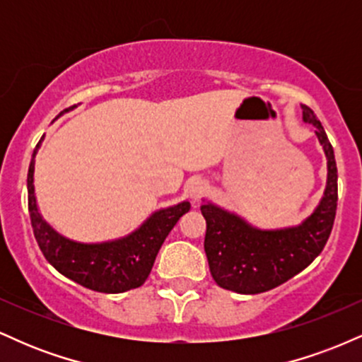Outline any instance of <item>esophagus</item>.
I'll list each match as a JSON object with an SVG mask.
<instances>
[{"label":"esophagus","instance_id":"obj_1","mask_svg":"<svg viewBox=\"0 0 362 362\" xmlns=\"http://www.w3.org/2000/svg\"><path fill=\"white\" fill-rule=\"evenodd\" d=\"M207 187H209L207 180H204V178H201V177H195L189 182V192H190V197H192L194 202L201 201L202 195L206 194Z\"/></svg>","mask_w":362,"mask_h":362}]
</instances>
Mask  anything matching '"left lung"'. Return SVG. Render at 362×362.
I'll return each mask as SVG.
<instances>
[{
  "mask_svg": "<svg viewBox=\"0 0 362 362\" xmlns=\"http://www.w3.org/2000/svg\"><path fill=\"white\" fill-rule=\"evenodd\" d=\"M303 120L315 134L327 156V187L317 209L298 226L260 230L238 214L204 202V250L216 284L240 294H259L277 288L320 255L325 247L337 211V165L334 148L315 112L301 105Z\"/></svg>",
  "mask_w": 362,
  "mask_h": 362,
  "instance_id": "left-lung-1",
  "label": "left lung"
}]
</instances>
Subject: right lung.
Segmentation results:
<instances>
[{"label": "right lung", "mask_w": 362, "mask_h": 362, "mask_svg": "<svg viewBox=\"0 0 362 362\" xmlns=\"http://www.w3.org/2000/svg\"><path fill=\"white\" fill-rule=\"evenodd\" d=\"M74 107L76 105L69 107L64 112ZM42 139L39 141L32 155L27 189L32 228L45 259L62 276L98 293L115 294L143 286L151 272L158 250L178 219L190 209V202L184 201L177 206L156 211L131 235L112 242L80 243L64 238L45 221L37 207L34 167L35 155Z\"/></svg>", "instance_id": "1"}]
</instances>
